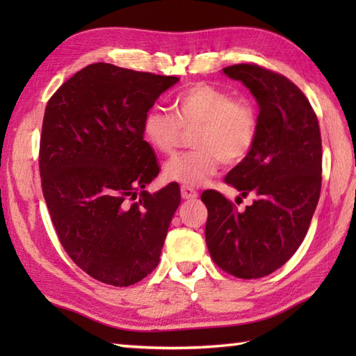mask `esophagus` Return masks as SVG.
Wrapping results in <instances>:
<instances>
[{
	"mask_svg": "<svg viewBox=\"0 0 356 356\" xmlns=\"http://www.w3.org/2000/svg\"><path fill=\"white\" fill-rule=\"evenodd\" d=\"M180 191H182V199H185V200H193L199 195V193L193 190V188H190V186H182V190Z\"/></svg>",
	"mask_w": 356,
	"mask_h": 356,
	"instance_id": "34e87169",
	"label": "esophagus"
}]
</instances>
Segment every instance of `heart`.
Returning <instances> with one entry per match:
<instances>
[{"instance_id":"1","label":"heart","mask_w":356,"mask_h":356,"mask_svg":"<svg viewBox=\"0 0 356 356\" xmlns=\"http://www.w3.org/2000/svg\"><path fill=\"white\" fill-rule=\"evenodd\" d=\"M172 113L149 108L142 122L143 138L161 154H172L192 131L194 149L172 157L163 174L171 182L199 186L216 176L220 166L237 165L259 139L260 113L249 97H234L220 87L197 82L182 90L171 102Z\"/></svg>"}]
</instances>
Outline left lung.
I'll list each match as a JSON object with an SVG mask.
<instances>
[{
	"label": "left lung",
	"mask_w": 356,
	"mask_h": 356,
	"mask_svg": "<svg viewBox=\"0 0 356 356\" xmlns=\"http://www.w3.org/2000/svg\"><path fill=\"white\" fill-rule=\"evenodd\" d=\"M223 72L243 82L260 105L255 147L225 177L241 197L252 195V205L238 211L218 191L203 193L205 238L222 270L261 278L291 259L311 225L321 191L320 125L305 93L283 74L257 64Z\"/></svg>",
	"instance_id": "8db88e82"
}]
</instances>
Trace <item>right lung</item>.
<instances>
[{
    "mask_svg": "<svg viewBox=\"0 0 356 356\" xmlns=\"http://www.w3.org/2000/svg\"><path fill=\"white\" fill-rule=\"evenodd\" d=\"M177 81L96 63L67 79L45 107L44 199L65 252L97 282L131 286L161 260L180 190H143L161 168L142 122Z\"/></svg>",
    "mask_w": 356,
    "mask_h": 356,
    "instance_id": "right-lung-1",
    "label": "right lung"
}]
</instances>
